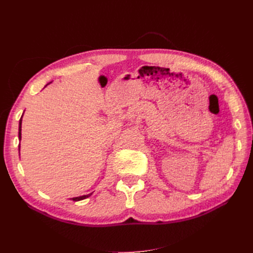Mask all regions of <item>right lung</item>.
<instances>
[{
    "label": "right lung",
    "mask_w": 253,
    "mask_h": 253,
    "mask_svg": "<svg viewBox=\"0 0 253 253\" xmlns=\"http://www.w3.org/2000/svg\"><path fill=\"white\" fill-rule=\"evenodd\" d=\"M50 83V82H49ZM49 83H47L46 85H48ZM45 85V86H46ZM24 114V113H23ZM22 117H23V115H22ZM22 117H21V119H20V121H19V140H21V131H22ZM19 153H20V144H19ZM91 195V193H89V194H86V195H82V196H78V197H73V201H75V202H79V201H82V200H85V198H87V197H89Z\"/></svg>",
    "instance_id": "1"
}]
</instances>
